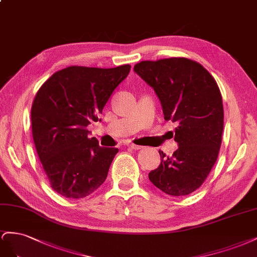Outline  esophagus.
<instances>
[{"mask_svg":"<svg viewBox=\"0 0 257 257\" xmlns=\"http://www.w3.org/2000/svg\"><path fill=\"white\" fill-rule=\"evenodd\" d=\"M128 146H129L130 149H133V150H141V149H143V146H141V145H136V144H133V143L128 144Z\"/></svg>","mask_w":257,"mask_h":257,"instance_id":"obj_1","label":"esophagus"}]
</instances>
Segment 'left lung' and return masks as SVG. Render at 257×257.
I'll use <instances>...</instances> for the list:
<instances>
[{
    "label": "left lung",
    "instance_id": "1",
    "mask_svg": "<svg viewBox=\"0 0 257 257\" xmlns=\"http://www.w3.org/2000/svg\"><path fill=\"white\" fill-rule=\"evenodd\" d=\"M135 71L154 88L165 119L178 124L179 149L170 157L159 151L161 164L149 179L168 195L193 193L208 178L221 148L224 108L217 83L200 63L184 57L141 61Z\"/></svg>",
    "mask_w": 257,
    "mask_h": 257
}]
</instances>
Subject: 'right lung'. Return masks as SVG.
<instances>
[{"instance_id":"add662e5","label":"right lung","mask_w":257,"mask_h":257,"mask_svg":"<svg viewBox=\"0 0 257 257\" xmlns=\"http://www.w3.org/2000/svg\"><path fill=\"white\" fill-rule=\"evenodd\" d=\"M131 65L112 69L71 65L54 73L36 92L31 107L32 136L50 186L77 199L92 194L107 177L118 149L88 138L99 115Z\"/></svg>"}]
</instances>
